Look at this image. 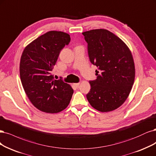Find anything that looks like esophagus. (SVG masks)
I'll return each mask as SVG.
<instances>
[{
	"label": "esophagus",
	"instance_id": "obj_1",
	"mask_svg": "<svg viewBox=\"0 0 156 156\" xmlns=\"http://www.w3.org/2000/svg\"><path fill=\"white\" fill-rule=\"evenodd\" d=\"M79 84H80V83H73V85L75 86V87H79Z\"/></svg>",
	"mask_w": 156,
	"mask_h": 156
}]
</instances>
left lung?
I'll use <instances>...</instances> for the list:
<instances>
[{"instance_id":"8db88e82","label":"left lung","mask_w":156,"mask_h":156,"mask_svg":"<svg viewBox=\"0 0 156 156\" xmlns=\"http://www.w3.org/2000/svg\"><path fill=\"white\" fill-rule=\"evenodd\" d=\"M88 43L90 60L98 67V76L89 82L87 95L90 105L101 112L120 107L129 95L136 75L130 50L119 37L105 29L83 32Z\"/></svg>"}]
</instances>
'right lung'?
Listing matches in <instances>:
<instances>
[{
    "label": "right lung",
    "instance_id": "1",
    "mask_svg": "<svg viewBox=\"0 0 156 156\" xmlns=\"http://www.w3.org/2000/svg\"><path fill=\"white\" fill-rule=\"evenodd\" d=\"M70 41L65 32L50 31L27 45L20 57V77L24 92L35 108L56 114L68 106L73 93L69 84L51 75L61 50Z\"/></svg>",
    "mask_w": 156,
    "mask_h": 156
}]
</instances>
